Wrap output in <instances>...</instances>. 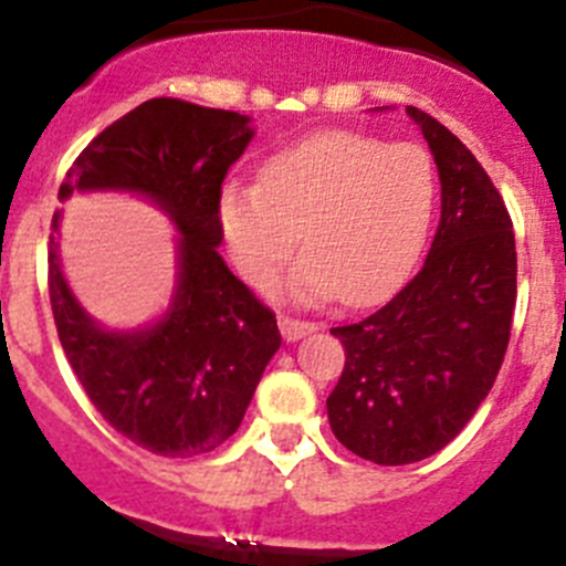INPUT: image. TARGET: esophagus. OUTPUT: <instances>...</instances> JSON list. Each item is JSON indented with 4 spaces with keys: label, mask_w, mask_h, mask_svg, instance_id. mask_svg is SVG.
<instances>
[{
    "label": "esophagus",
    "mask_w": 566,
    "mask_h": 566,
    "mask_svg": "<svg viewBox=\"0 0 566 566\" xmlns=\"http://www.w3.org/2000/svg\"><path fill=\"white\" fill-rule=\"evenodd\" d=\"M277 326H280V332H283V337H286V339L306 337V334H312L314 328H317L314 323H308V319H294V317H286V314H280Z\"/></svg>",
    "instance_id": "1"
}]
</instances>
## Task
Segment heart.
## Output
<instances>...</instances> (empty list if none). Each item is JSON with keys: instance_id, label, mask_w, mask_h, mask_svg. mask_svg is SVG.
<instances>
[{"instance_id": "b5f03b06", "label": "heart", "mask_w": 566, "mask_h": 566, "mask_svg": "<svg viewBox=\"0 0 566 566\" xmlns=\"http://www.w3.org/2000/svg\"><path fill=\"white\" fill-rule=\"evenodd\" d=\"M437 192V169L422 147L332 129L269 155L260 184L229 181L214 218L252 286L277 283L300 232L306 258L289 277L292 297L371 303L411 272Z\"/></svg>"}]
</instances>
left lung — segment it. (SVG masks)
<instances>
[{
    "mask_svg": "<svg viewBox=\"0 0 566 566\" xmlns=\"http://www.w3.org/2000/svg\"><path fill=\"white\" fill-rule=\"evenodd\" d=\"M442 181L422 269L382 308L332 328L345 368L326 399L339 442L377 464H411L459 437L502 368L516 308V238L476 155L408 107Z\"/></svg>",
    "mask_w": 566,
    "mask_h": 566,
    "instance_id": "1",
    "label": "left lung"
}]
</instances>
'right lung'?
Masks as SVG:
<instances>
[{"instance_id": "obj_1", "label": "right lung", "mask_w": 566, "mask_h": 566, "mask_svg": "<svg viewBox=\"0 0 566 566\" xmlns=\"http://www.w3.org/2000/svg\"><path fill=\"white\" fill-rule=\"evenodd\" d=\"M249 115L149 98L82 149L59 198L122 189L158 203L178 227V286L155 326L107 332L59 266V218L48 249L53 319L90 402L129 442L158 457H201L238 431L263 368L280 348L277 319L223 258L214 203L252 142Z\"/></svg>"}]
</instances>
